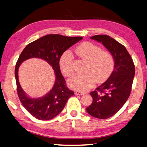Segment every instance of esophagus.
<instances>
[{
    "mask_svg": "<svg viewBox=\"0 0 147 147\" xmlns=\"http://www.w3.org/2000/svg\"><path fill=\"white\" fill-rule=\"evenodd\" d=\"M75 94L76 95H84L85 93L84 92H82V91H80V90H76L75 92Z\"/></svg>",
    "mask_w": 147,
    "mask_h": 147,
    "instance_id": "1",
    "label": "esophagus"
}]
</instances>
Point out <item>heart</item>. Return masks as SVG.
Wrapping results in <instances>:
<instances>
[{
	"label": "heart",
	"mask_w": 147,
	"mask_h": 147,
	"mask_svg": "<svg viewBox=\"0 0 147 147\" xmlns=\"http://www.w3.org/2000/svg\"><path fill=\"white\" fill-rule=\"evenodd\" d=\"M76 54L86 62L84 69V74L71 78L69 85L74 89L86 91L94 87L96 82L102 83L111 76L114 67V59L112 53L107 50H101L100 46L89 42H85L77 47ZM61 71L65 76L74 74V56L70 51L66 50L60 58Z\"/></svg>",
	"instance_id": "obj_1"
}]
</instances>
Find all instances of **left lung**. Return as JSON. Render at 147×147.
Returning a JSON list of instances; mask_svg holds the SVG:
<instances>
[{
    "instance_id": "8db88e82",
    "label": "left lung",
    "mask_w": 147,
    "mask_h": 147,
    "mask_svg": "<svg viewBox=\"0 0 147 147\" xmlns=\"http://www.w3.org/2000/svg\"><path fill=\"white\" fill-rule=\"evenodd\" d=\"M90 38L103 45L113 55L114 69L105 83L90 92L92 103L86 108L90 116L107 119L119 111L129 98L135 74V66L131 56L124 46L105 34H98Z\"/></svg>"
}]
</instances>
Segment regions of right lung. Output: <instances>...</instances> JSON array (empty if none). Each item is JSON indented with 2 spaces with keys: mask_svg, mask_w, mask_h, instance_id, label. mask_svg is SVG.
<instances>
[{
  "mask_svg": "<svg viewBox=\"0 0 147 147\" xmlns=\"http://www.w3.org/2000/svg\"><path fill=\"white\" fill-rule=\"evenodd\" d=\"M82 38V36L47 34L28 44L21 53L15 69L17 94L24 108L35 118L46 121L55 118L62 112L69 98L74 95L73 90L67 87L61 73L59 61L63 52ZM31 57H39L47 61L52 66L56 78L51 91L44 97L36 99H32L25 95L18 78V69L20 63Z\"/></svg>",
  "mask_w": 147,
  "mask_h": 147,
  "instance_id": "add662e5",
  "label": "right lung"
}]
</instances>
